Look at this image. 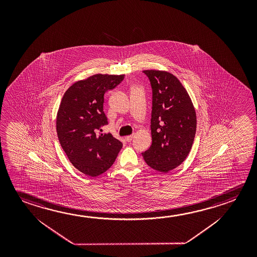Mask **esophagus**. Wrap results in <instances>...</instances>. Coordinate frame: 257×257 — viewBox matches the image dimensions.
I'll return each mask as SVG.
<instances>
[{"label": "esophagus", "mask_w": 257, "mask_h": 257, "mask_svg": "<svg viewBox=\"0 0 257 257\" xmlns=\"http://www.w3.org/2000/svg\"><path fill=\"white\" fill-rule=\"evenodd\" d=\"M134 137H135V135H129V136L125 137V140H126V142L129 143L132 140L134 139Z\"/></svg>", "instance_id": "34e87169"}]
</instances>
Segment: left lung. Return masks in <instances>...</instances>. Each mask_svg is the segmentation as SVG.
I'll use <instances>...</instances> for the list:
<instances>
[{
    "mask_svg": "<svg viewBox=\"0 0 257 257\" xmlns=\"http://www.w3.org/2000/svg\"><path fill=\"white\" fill-rule=\"evenodd\" d=\"M152 88V143L143 153L151 168L167 173L184 162L196 132V113L181 82L172 73L145 70Z\"/></svg>",
    "mask_w": 257,
    "mask_h": 257,
    "instance_id": "obj_1",
    "label": "left lung"
}]
</instances>
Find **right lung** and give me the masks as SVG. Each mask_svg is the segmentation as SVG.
<instances>
[{
  "label": "right lung",
  "mask_w": 257,
  "mask_h": 257,
  "mask_svg": "<svg viewBox=\"0 0 257 257\" xmlns=\"http://www.w3.org/2000/svg\"><path fill=\"white\" fill-rule=\"evenodd\" d=\"M124 78L97 73L78 80L68 88L60 103L56 132L60 144L74 168L97 177L113 165L122 143L111 134H99L107 124L104 94Z\"/></svg>",
  "instance_id": "right-lung-1"
}]
</instances>
